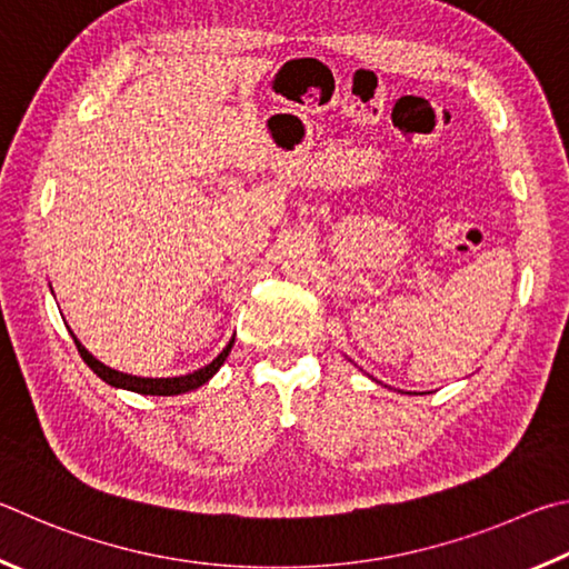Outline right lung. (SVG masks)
Returning a JSON list of instances; mask_svg holds the SVG:
<instances>
[{
	"label": "right lung",
	"mask_w": 569,
	"mask_h": 569,
	"mask_svg": "<svg viewBox=\"0 0 569 569\" xmlns=\"http://www.w3.org/2000/svg\"><path fill=\"white\" fill-rule=\"evenodd\" d=\"M74 337V335H72ZM74 345L79 355H82V360L89 365V370H92L97 377H102L107 385L117 387V390H129V392H137V395H159V397H172V395H184V392H192L197 387H202L204 382H209L214 377V372L219 367L224 365L229 350H232L234 340H229V345L224 347L222 352H219L212 362L204 365L202 370H197L192 375H182V377H137V375H127V372H119L112 370V367H107L97 360V357L89 355L84 350V345L77 340L74 337Z\"/></svg>",
	"instance_id": "add662e5"
}]
</instances>
